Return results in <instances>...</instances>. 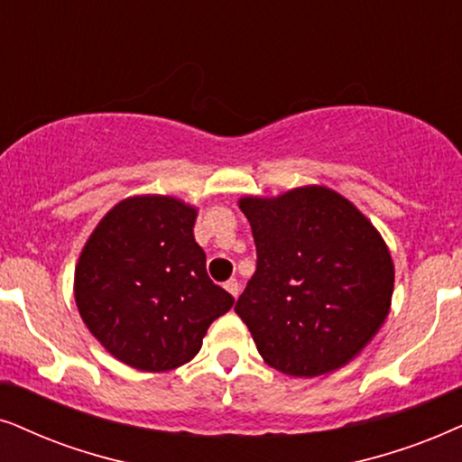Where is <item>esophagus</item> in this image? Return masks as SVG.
<instances>
[{
  "instance_id": "obj_1",
  "label": "esophagus",
  "mask_w": 462,
  "mask_h": 462,
  "mask_svg": "<svg viewBox=\"0 0 462 462\" xmlns=\"http://www.w3.org/2000/svg\"><path fill=\"white\" fill-rule=\"evenodd\" d=\"M224 288H226L227 291H230V294L235 296V299H236L238 294H241V283H238L236 279H230V282H226V283H224Z\"/></svg>"
}]
</instances>
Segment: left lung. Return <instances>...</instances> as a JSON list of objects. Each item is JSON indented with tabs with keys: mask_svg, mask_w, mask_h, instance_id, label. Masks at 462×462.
I'll use <instances>...</instances> for the list:
<instances>
[{
	"mask_svg": "<svg viewBox=\"0 0 462 462\" xmlns=\"http://www.w3.org/2000/svg\"><path fill=\"white\" fill-rule=\"evenodd\" d=\"M258 266L235 311L266 365L294 377L347 365L382 328L394 264L375 226L347 198L305 185L245 196Z\"/></svg>",
	"mask_w": 462,
	"mask_h": 462,
	"instance_id": "8db88e82",
	"label": "left lung"
}]
</instances>
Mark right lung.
<instances>
[{
	"label": "right lung",
	"instance_id": "right-lung-1",
	"mask_svg": "<svg viewBox=\"0 0 462 462\" xmlns=\"http://www.w3.org/2000/svg\"><path fill=\"white\" fill-rule=\"evenodd\" d=\"M198 211L172 196H134L104 215L80 251L74 299L87 328L138 371L177 369L235 299L207 274Z\"/></svg>",
	"mask_w": 462,
	"mask_h": 462
}]
</instances>
